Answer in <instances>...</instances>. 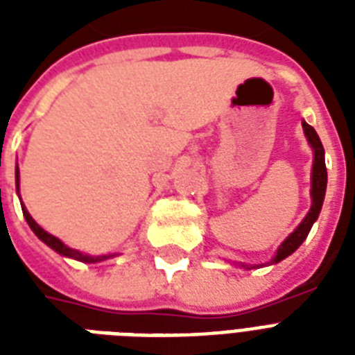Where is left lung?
<instances>
[{"label": "left lung", "mask_w": 355, "mask_h": 355, "mask_svg": "<svg viewBox=\"0 0 355 355\" xmlns=\"http://www.w3.org/2000/svg\"><path fill=\"white\" fill-rule=\"evenodd\" d=\"M304 132H306V138H308L309 145L313 147V171H311V210L308 211V216L304 217V221L297 227V230L287 237L286 241L282 243L278 252L272 258V263H278L284 258H287L289 254H293L297 250L302 241L308 237L309 230L313 227V223L317 221V217L320 214V208H322V202H324V193H326V180H328V175H326V164H324V147L320 144L319 134L315 132V128L311 125H308L306 121H302Z\"/></svg>", "instance_id": "obj_1"}]
</instances>
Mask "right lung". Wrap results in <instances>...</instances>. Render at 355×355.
<instances>
[{"mask_svg":"<svg viewBox=\"0 0 355 355\" xmlns=\"http://www.w3.org/2000/svg\"><path fill=\"white\" fill-rule=\"evenodd\" d=\"M18 177H19V171L18 167H16V188H18ZM21 210H24V217L25 221L29 223L31 230L36 234V236L40 237L42 241L46 243L47 247H51L55 252L62 254V256H68V258H73V259H79V261H85V263H96V261H103V259H108L110 256H88V254H83L79 252V250H75V248H69L66 247L58 237L51 236V234H47L44 228H40L38 225H36V221L33 219V217L29 216V211L25 210V206H21Z\"/></svg>","mask_w":355,"mask_h":355,"instance_id":"right-lung-1","label":"right lung"}]
</instances>
